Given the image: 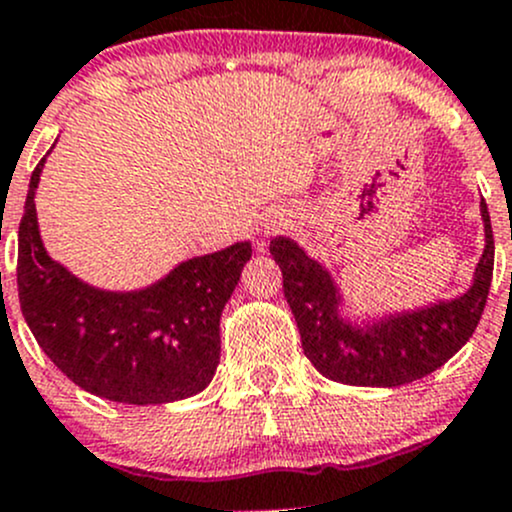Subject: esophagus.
Wrapping results in <instances>:
<instances>
[{
	"mask_svg": "<svg viewBox=\"0 0 512 512\" xmlns=\"http://www.w3.org/2000/svg\"><path fill=\"white\" fill-rule=\"evenodd\" d=\"M281 226H288V221H283V219H273V221H268V224H266V234H271V231L281 229Z\"/></svg>",
	"mask_w": 512,
	"mask_h": 512,
	"instance_id": "34e87169",
	"label": "esophagus"
}]
</instances>
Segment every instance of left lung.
<instances>
[{
  "mask_svg": "<svg viewBox=\"0 0 512 512\" xmlns=\"http://www.w3.org/2000/svg\"><path fill=\"white\" fill-rule=\"evenodd\" d=\"M486 249L473 283L451 300L389 313L367 323L342 318V295L333 276L286 236L271 241L283 273V295L298 323L303 352L328 379L355 387H399L426 377L449 362L481 320L493 278V229L481 199Z\"/></svg>",
  "mask_w": 512,
  "mask_h": 512,
  "instance_id": "obj_1",
  "label": "left lung"
}]
</instances>
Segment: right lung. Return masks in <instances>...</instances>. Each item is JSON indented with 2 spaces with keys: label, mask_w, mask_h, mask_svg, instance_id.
<instances>
[{
  "label": "right lung",
  "mask_w": 512,
  "mask_h": 512,
  "mask_svg": "<svg viewBox=\"0 0 512 512\" xmlns=\"http://www.w3.org/2000/svg\"><path fill=\"white\" fill-rule=\"evenodd\" d=\"M19 224L17 286L26 325L71 382L123 404H167L202 392L219 365V320L251 258L249 241L172 268L142 291H100L46 254L34 194Z\"/></svg>",
  "instance_id": "add662e5"
}]
</instances>
